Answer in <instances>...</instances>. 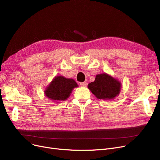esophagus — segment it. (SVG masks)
Instances as JSON below:
<instances>
[{
	"instance_id": "1",
	"label": "esophagus",
	"mask_w": 160,
	"mask_h": 160,
	"mask_svg": "<svg viewBox=\"0 0 160 160\" xmlns=\"http://www.w3.org/2000/svg\"><path fill=\"white\" fill-rule=\"evenodd\" d=\"M80 85L82 87H86L88 85V83L86 82H80Z\"/></svg>"
}]
</instances>
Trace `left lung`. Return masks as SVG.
<instances>
[{
	"instance_id": "8db88e82",
	"label": "left lung",
	"mask_w": 160,
	"mask_h": 160,
	"mask_svg": "<svg viewBox=\"0 0 160 160\" xmlns=\"http://www.w3.org/2000/svg\"><path fill=\"white\" fill-rule=\"evenodd\" d=\"M88 88L99 99H112L119 95L121 83L104 73L97 75L95 81L88 84Z\"/></svg>"
}]
</instances>
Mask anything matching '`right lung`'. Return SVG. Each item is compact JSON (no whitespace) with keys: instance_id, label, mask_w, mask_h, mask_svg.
Segmentation results:
<instances>
[{"instance_id":"obj_1","label":"right lung","mask_w":160,"mask_h":160,"mask_svg":"<svg viewBox=\"0 0 160 160\" xmlns=\"http://www.w3.org/2000/svg\"><path fill=\"white\" fill-rule=\"evenodd\" d=\"M78 85L73 79L66 78L62 76L55 77L47 88L46 96L55 101H63L68 98L74 88Z\"/></svg>"}]
</instances>
